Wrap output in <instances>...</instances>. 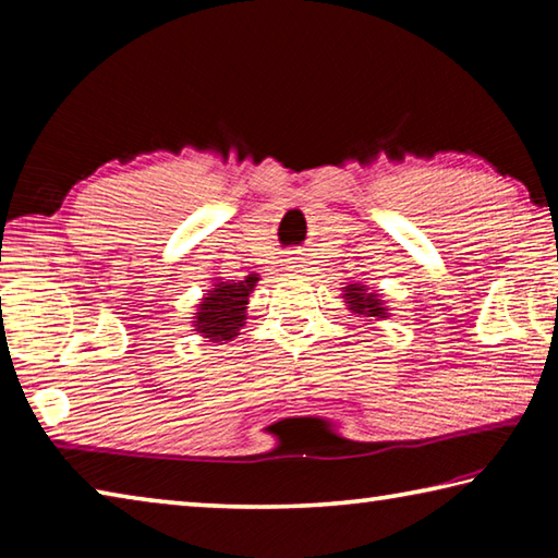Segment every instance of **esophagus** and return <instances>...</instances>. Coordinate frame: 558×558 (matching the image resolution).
<instances>
[{
  "label": "esophagus",
  "mask_w": 558,
  "mask_h": 558,
  "mask_svg": "<svg viewBox=\"0 0 558 558\" xmlns=\"http://www.w3.org/2000/svg\"><path fill=\"white\" fill-rule=\"evenodd\" d=\"M292 260H298V258H292ZM292 268H298V266H292Z\"/></svg>",
  "instance_id": "34e87169"
}]
</instances>
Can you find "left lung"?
I'll list each match as a JSON object with an SVG mask.
<instances>
[{
	"label": "left lung",
	"mask_w": 558,
	"mask_h": 558,
	"mask_svg": "<svg viewBox=\"0 0 558 558\" xmlns=\"http://www.w3.org/2000/svg\"><path fill=\"white\" fill-rule=\"evenodd\" d=\"M344 300L352 305L356 313H364L369 317H386V307L381 305V300L374 295V292H364L362 286H347L344 290Z\"/></svg>",
	"instance_id": "left-lung-1"
}]
</instances>
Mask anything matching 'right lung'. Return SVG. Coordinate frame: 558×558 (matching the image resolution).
Returning <instances> with one entry per match:
<instances>
[{"label":"right lung","mask_w":558,"mask_h":558,"mask_svg":"<svg viewBox=\"0 0 558 558\" xmlns=\"http://www.w3.org/2000/svg\"><path fill=\"white\" fill-rule=\"evenodd\" d=\"M256 282L258 276H248L239 282H216L196 313V332L209 337V342H229L239 335L245 319V305Z\"/></svg>","instance_id":"right-lung-1"}]
</instances>
